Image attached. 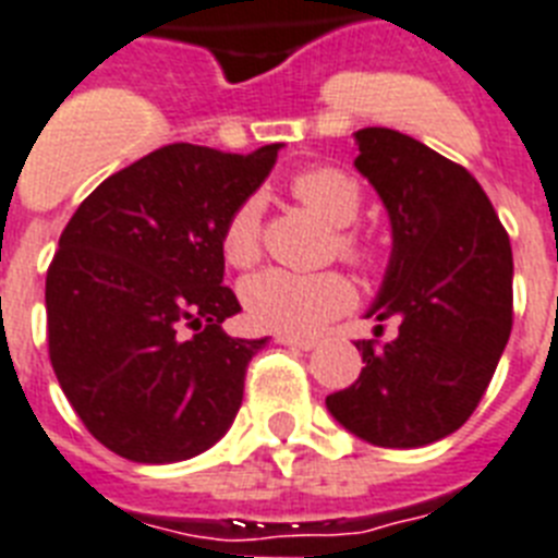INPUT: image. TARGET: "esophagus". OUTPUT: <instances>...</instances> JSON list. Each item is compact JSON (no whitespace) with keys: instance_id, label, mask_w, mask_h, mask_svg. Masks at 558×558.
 Masks as SVG:
<instances>
[{"instance_id":"1","label":"esophagus","mask_w":558,"mask_h":558,"mask_svg":"<svg viewBox=\"0 0 558 558\" xmlns=\"http://www.w3.org/2000/svg\"><path fill=\"white\" fill-rule=\"evenodd\" d=\"M276 342H282L288 349H300V351H311L316 349V340L314 337H293V333H279Z\"/></svg>"}]
</instances>
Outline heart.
Here are the masks:
<instances>
[{
    "label": "heart",
    "instance_id": "obj_1",
    "mask_svg": "<svg viewBox=\"0 0 558 558\" xmlns=\"http://www.w3.org/2000/svg\"><path fill=\"white\" fill-rule=\"evenodd\" d=\"M293 195L331 227H349L363 209V190L340 169H305L291 181ZM337 247L349 258L368 256L354 233L337 235ZM221 253L227 265L247 267L258 258V202L239 204L221 230ZM244 311L253 323L279 333H311L354 302V288L337 270L296 274L267 267L242 284Z\"/></svg>",
    "mask_w": 558,
    "mask_h": 558
}]
</instances>
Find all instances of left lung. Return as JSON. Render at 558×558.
I'll use <instances>...</instances> for the list:
<instances>
[{
    "instance_id": "1",
    "label": "left lung",
    "mask_w": 558,
    "mask_h": 558,
    "mask_svg": "<svg viewBox=\"0 0 558 558\" xmlns=\"http://www.w3.org/2000/svg\"><path fill=\"white\" fill-rule=\"evenodd\" d=\"M354 167L391 225L386 276L365 316L398 337L356 342L365 368L325 398L365 444L414 449L461 429L512 328V251L487 193L463 167L395 129L354 132ZM383 331V325H377Z\"/></svg>"
}]
</instances>
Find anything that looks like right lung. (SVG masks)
Wrapping results in <instances>:
<instances>
[{
  "label": "right lung",
  "instance_id": "add662e5",
  "mask_svg": "<svg viewBox=\"0 0 558 558\" xmlns=\"http://www.w3.org/2000/svg\"><path fill=\"white\" fill-rule=\"evenodd\" d=\"M279 149L160 146L106 178L62 230L46 276L48 354L80 421L120 458L186 461L233 426L267 337L221 331L242 311L221 230Z\"/></svg>",
  "mask_w": 558,
  "mask_h": 558
}]
</instances>
